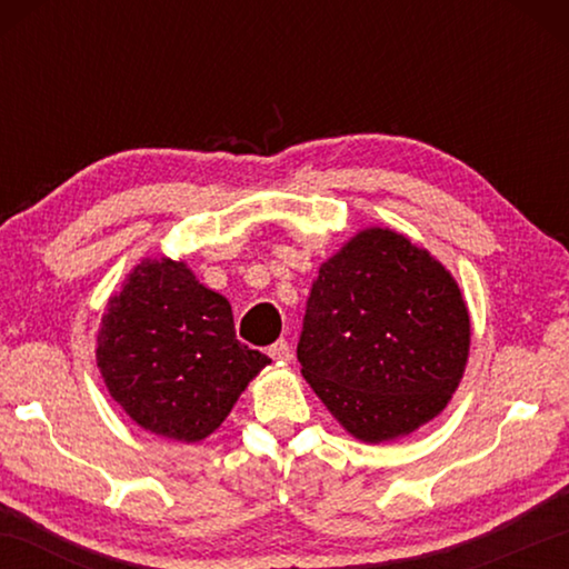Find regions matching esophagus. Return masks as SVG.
Listing matches in <instances>:
<instances>
[{
	"label": "esophagus",
	"instance_id": "obj_1",
	"mask_svg": "<svg viewBox=\"0 0 569 569\" xmlns=\"http://www.w3.org/2000/svg\"><path fill=\"white\" fill-rule=\"evenodd\" d=\"M268 356H271L273 361H278V363H286V361H291V343H288L286 339H278L271 349H268Z\"/></svg>",
	"mask_w": 569,
	"mask_h": 569
}]
</instances>
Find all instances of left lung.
Instances as JSON below:
<instances>
[{"label":"left lung","mask_w":569,"mask_h":569,"mask_svg":"<svg viewBox=\"0 0 569 569\" xmlns=\"http://www.w3.org/2000/svg\"><path fill=\"white\" fill-rule=\"evenodd\" d=\"M298 361L341 427L379 445L435 419L469 356V313L451 273L389 228L353 236L321 266Z\"/></svg>","instance_id":"1"}]
</instances>
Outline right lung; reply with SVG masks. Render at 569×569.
<instances>
[{
    "label": "right lung",
    "mask_w": 569,
    "mask_h": 569,
    "mask_svg": "<svg viewBox=\"0 0 569 569\" xmlns=\"http://www.w3.org/2000/svg\"><path fill=\"white\" fill-rule=\"evenodd\" d=\"M266 363L236 339L226 298L170 258L134 268L98 333L110 397L146 431L188 445L213 435Z\"/></svg>",
    "instance_id": "obj_1"
}]
</instances>
